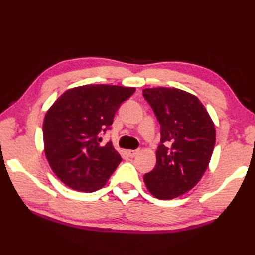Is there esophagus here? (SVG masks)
I'll use <instances>...</instances> for the list:
<instances>
[{
  "label": "esophagus",
  "mask_w": 255,
  "mask_h": 255,
  "mask_svg": "<svg viewBox=\"0 0 255 255\" xmlns=\"http://www.w3.org/2000/svg\"><path fill=\"white\" fill-rule=\"evenodd\" d=\"M138 154H139V150H138V149L128 150V155H129V156H130L131 158H132V157H135V156H137Z\"/></svg>",
  "instance_id": "esophagus-1"
}]
</instances>
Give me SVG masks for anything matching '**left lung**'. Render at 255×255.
I'll use <instances>...</instances> for the list:
<instances>
[{
    "label": "left lung",
    "instance_id": "8db88e82",
    "mask_svg": "<svg viewBox=\"0 0 255 255\" xmlns=\"http://www.w3.org/2000/svg\"><path fill=\"white\" fill-rule=\"evenodd\" d=\"M143 94L161 125L156 165L144 182L157 199H174L205 174L215 147V125L199 99L183 90L158 86Z\"/></svg>",
    "mask_w": 255,
    "mask_h": 255
}]
</instances>
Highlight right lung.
I'll return each instance as SVG.
<instances>
[{"instance_id":"1","label":"right lung","mask_w":255,"mask_h":255,"mask_svg":"<svg viewBox=\"0 0 255 255\" xmlns=\"http://www.w3.org/2000/svg\"><path fill=\"white\" fill-rule=\"evenodd\" d=\"M135 88L88 84L67 90L46 112L42 133L47 161L56 176L76 191L101 189L122 162L100 132L112 125L119 106Z\"/></svg>"}]
</instances>
